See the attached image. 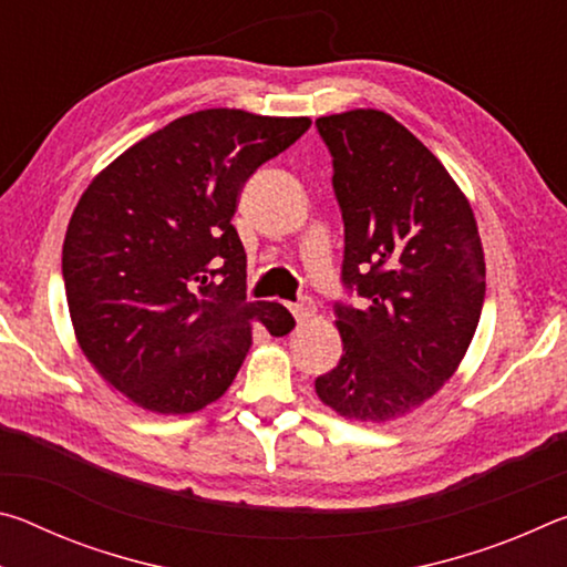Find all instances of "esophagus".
Listing matches in <instances>:
<instances>
[{
    "mask_svg": "<svg viewBox=\"0 0 567 567\" xmlns=\"http://www.w3.org/2000/svg\"><path fill=\"white\" fill-rule=\"evenodd\" d=\"M290 312H292V318L297 322H305V320H310L312 315H315V305L310 300H302V302H297V305H290Z\"/></svg>",
    "mask_w": 567,
    "mask_h": 567,
    "instance_id": "34e87169",
    "label": "esophagus"
}]
</instances>
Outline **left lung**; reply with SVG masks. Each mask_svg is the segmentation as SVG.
<instances>
[{
	"instance_id": "1",
	"label": "left lung",
	"mask_w": 567,
	"mask_h": 567,
	"mask_svg": "<svg viewBox=\"0 0 567 567\" xmlns=\"http://www.w3.org/2000/svg\"><path fill=\"white\" fill-rule=\"evenodd\" d=\"M332 155L344 223L334 302L338 368L315 380L324 405L362 422L395 420L453 378L485 300V257L463 192L410 130L378 110L315 122Z\"/></svg>"
}]
</instances>
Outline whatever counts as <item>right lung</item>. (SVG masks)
Here are the masks:
<instances>
[{
  "instance_id": "add662e5",
  "label": "right lung",
  "mask_w": 567,
  "mask_h": 567,
  "mask_svg": "<svg viewBox=\"0 0 567 567\" xmlns=\"http://www.w3.org/2000/svg\"><path fill=\"white\" fill-rule=\"evenodd\" d=\"M307 117L203 110L140 140L76 203L62 247L66 305L94 370L134 405L185 415L225 395L252 344L295 328L280 302H247L233 225L252 172Z\"/></svg>"
}]
</instances>
